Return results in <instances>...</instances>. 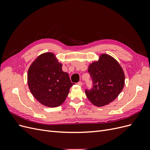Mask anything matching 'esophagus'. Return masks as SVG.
<instances>
[{"mask_svg": "<svg viewBox=\"0 0 150 150\" xmlns=\"http://www.w3.org/2000/svg\"><path fill=\"white\" fill-rule=\"evenodd\" d=\"M78 84L79 85V86H81L83 85V83H82V81H79V82L78 83Z\"/></svg>", "mask_w": 150, "mask_h": 150, "instance_id": "esophagus-1", "label": "esophagus"}]
</instances>
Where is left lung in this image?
Segmentation results:
<instances>
[{
  "label": "left lung",
  "mask_w": 150,
  "mask_h": 150,
  "mask_svg": "<svg viewBox=\"0 0 150 150\" xmlns=\"http://www.w3.org/2000/svg\"><path fill=\"white\" fill-rule=\"evenodd\" d=\"M93 87L85 93L89 100L96 106H103L114 101L125 85V74L114 58L102 54L88 69Z\"/></svg>",
  "instance_id": "1"
}]
</instances>
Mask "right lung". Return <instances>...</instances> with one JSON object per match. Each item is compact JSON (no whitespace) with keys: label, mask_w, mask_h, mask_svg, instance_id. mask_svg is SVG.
<instances>
[{"label":"right lung","mask_w":150,"mask_h":150,"mask_svg":"<svg viewBox=\"0 0 150 150\" xmlns=\"http://www.w3.org/2000/svg\"><path fill=\"white\" fill-rule=\"evenodd\" d=\"M29 88L34 97L44 106L55 108L64 102L74 84L54 54L44 53L32 63L28 74Z\"/></svg>","instance_id":"1"}]
</instances>
